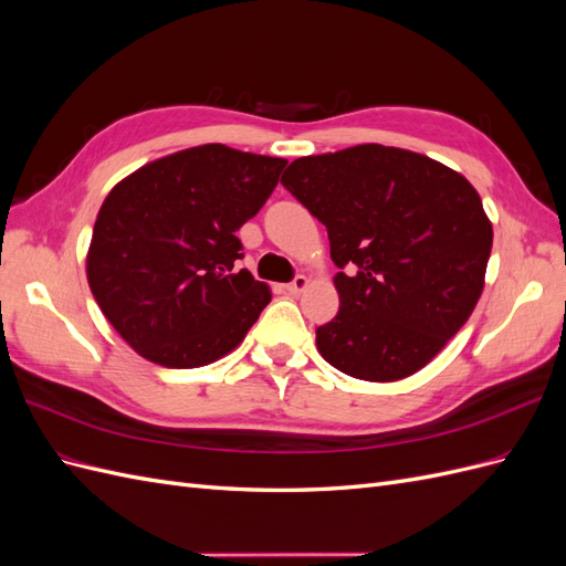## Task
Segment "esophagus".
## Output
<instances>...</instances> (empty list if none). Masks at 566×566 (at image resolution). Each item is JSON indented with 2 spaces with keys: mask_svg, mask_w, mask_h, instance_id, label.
<instances>
[{
  "mask_svg": "<svg viewBox=\"0 0 566 566\" xmlns=\"http://www.w3.org/2000/svg\"><path fill=\"white\" fill-rule=\"evenodd\" d=\"M306 287H310V279H306L304 273H300V276H295L293 283L285 285V293H287V295H300V293H304Z\"/></svg>",
  "mask_w": 566,
  "mask_h": 566,
  "instance_id": "1",
  "label": "esophagus"
}]
</instances>
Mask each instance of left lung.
I'll list each match as a JSON object with an SVG mask.
<instances>
[{
  "label": "left lung",
  "mask_w": 566,
  "mask_h": 566,
  "mask_svg": "<svg viewBox=\"0 0 566 566\" xmlns=\"http://www.w3.org/2000/svg\"><path fill=\"white\" fill-rule=\"evenodd\" d=\"M281 184L328 229L339 266V312L316 328L318 354L368 382L430 364L484 290L493 229L476 188L432 158L380 144L297 158Z\"/></svg>",
  "instance_id": "obj_1"
}]
</instances>
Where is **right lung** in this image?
<instances>
[{"label":"right lung","mask_w":566,"mask_h":566,"mask_svg":"<svg viewBox=\"0 0 566 566\" xmlns=\"http://www.w3.org/2000/svg\"><path fill=\"white\" fill-rule=\"evenodd\" d=\"M287 160L205 144L113 186L96 214L87 281L127 345L165 368L214 364L245 339L271 287L233 262Z\"/></svg>","instance_id":"1"}]
</instances>
